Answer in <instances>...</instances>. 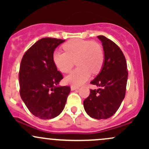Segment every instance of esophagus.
<instances>
[{
    "instance_id": "1",
    "label": "esophagus",
    "mask_w": 149,
    "mask_h": 149,
    "mask_svg": "<svg viewBox=\"0 0 149 149\" xmlns=\"http://www.w3.org/2000/svg\"><path fill=\"white\" fill-rule=\"evenodd\" d=\"M79 88V87L78 86H74V85H71V90H77V89Z\"/></svg>"
}]
</instances>
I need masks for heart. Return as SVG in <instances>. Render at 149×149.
Masks as SVG:
<instances>
[{"label": "heart", "instance_id": "1", "mask_svg": "<svg viewBox=\"0 0 149 149\" xmlns=\"http://www.w3.org/2000/svg\"><path fill=\"white\" fill-rule=\"evenodd\" d=\"M65 52L55 51L53 61L61 73L71 71L76 62L78 68L65 78L66 83L79 85L88 79L90 73L97 74L102 69L104 54L102 46L97 42L76 39L65 43Z\"/></svg>", "mask_w": 149, "mask_h": 149}]
</instances>
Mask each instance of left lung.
<instances>
[{
    "label": "left lung",
    "mask_w": 149,
    "mask_h": 149,
    "mask_svg": "<svg viewBox=\"0 0 149 149\" xmlns=\"http://www.w3.org/2000/svg\"><path fill=\"white\" fill-rule=\"evenodd\" d=\"M97 38L102 42L104 61L100 73L90 83L99 88L90 90L83 106L90 117L100 120L109 118L119 109L125 95L128 71L118 46L104 36Z\"/></svg>",
    "instance_id": "obj_1"
}]
</instances>
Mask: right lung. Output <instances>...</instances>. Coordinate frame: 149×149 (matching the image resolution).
I'll return each mask as SVG.
<instances>
[{
    "label": "right lung",
    "mask_w": 149,
    "mask_h": 149,
    "mask_svg": "<svg viewBox=\"0 0 149 149\" xmlns=\"http://www.w3.org/2000/svg\"><path fill=\"white\" fill-rule=\"evenodd\" d=\"M64 41L44 38L22 57L19 73L20 96L30 112L40 119L59 116L71 91L69 86L58 85L63 76L53 61L54 49Z\"/></svg>",
    "instance_id": "right-lung-1"
}]
</instances>
